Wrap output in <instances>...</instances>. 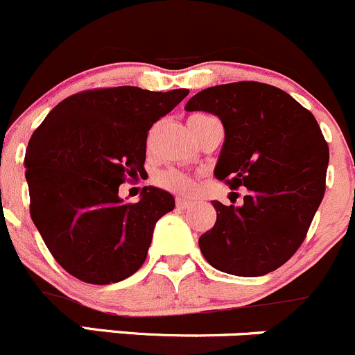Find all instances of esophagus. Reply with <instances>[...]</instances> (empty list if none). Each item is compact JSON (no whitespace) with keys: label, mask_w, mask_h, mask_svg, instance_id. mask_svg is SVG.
I'll use <instances>...</instances> for the list:
<instances>
[{"label":"esophagus","mask_w":355,"mask_h":355,"mask_svg":"<svg viewBox=\"0 0 355 355\" xmlns=\"http://www.w3.org/2000/svg\"><path fill=\"white\" fill-rule=\"evenodd\" d=\"M176 205L178 208H181V210H186V208H189L193 205V202H189V200H182V198H178L176 200Z\"/></svg>","instance_id":"1"}]
</instances>
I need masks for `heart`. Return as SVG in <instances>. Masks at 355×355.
Masks as SVG:
<instances>
[{
	"mask_svg": "<svg viewBox=\"0 0 355 355\" xmlns=\"http://www.w3.org/2000/svg\"><path fill=\"white\" fill-rule=\"evenodd\" d=\"M203 118V116H191L189 121H195V119ZM155 182L162 188L171 189V191H178V193H189L193 189V179L188 176V174L181 173L178 169H166L160 171L159 174L155 176Z\"/></svg>",
	"mask_w": 355,
	"mask_h": 355,
	"instance_id": "b5f03b06",
	"label": "heart"
}]
</instances>
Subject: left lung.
I'll return each mask as SVG.
<instances>
[{
  "label": "left lung",
  "instance_id": "left-lung-1",
  "mask_svg": "<svg viewBox=\"0 0 355 355\" xmlns=\"http://www.w3.org/2000/svg\"><path fill=\"white\" fill-rule=\"evenodd\" d=\"M184 109L218 116L225 140L215 178L248 188L239 207L211 202L217 222L198 241L205 259L237 277L273 272L299 250L324 195L330 152L316 119L259 82L210 87Z\"/></svg>",
  "mask_w": 355,
  "mask_h": 355
}]
</instances>
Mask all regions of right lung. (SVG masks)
<instances>
[{"instance_id": "obj_1", "label": "right lung", "mask_w": 355, "mask_h": 355, "mask_svg": "<svg viewBox=\"0 0 355 355\" xmlns=\"http://www.w3.org/2000/svg\"><path fill=\"white\" fill-rule=\"evenodd\" d=\"M188 94L85 90L60 102L34 131L25 153L31 217L73 277L105 286L144 265L174 196L145 186L137 203H124L119 186L145 173L148 130Z\"/></svg>"}]
</instances>
